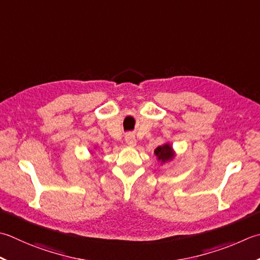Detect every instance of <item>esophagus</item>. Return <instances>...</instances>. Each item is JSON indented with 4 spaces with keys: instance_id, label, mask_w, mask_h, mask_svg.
Masks as SVG:
<instances>
[{
    "instance_id": "esophagus-1",
    "label": "esophagus",
    "mask_w": 260,
    "mask_h": 260,
    "mask_svg": "<svg viewBox=\"0 0 260 260\" xmlns=\"http://www.w3.org/2000/svg\"><path fill=\"white\" fill-rule=\"evenodd\" d=\"M125 141H126V144L131 146V147H134L136 145V139H135V135L133 134H127L125 136Z\"/></svg>"
}]
</instances>
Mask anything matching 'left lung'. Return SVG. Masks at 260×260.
<instances>
[{
  "label": "left lung",
  "mask_w": 260,
  "mask_h": 260,
  "mask_svg": "<svg viewBox=\"0 0 260 260\" xmlns=\"http://www.w3.org/2000/svg\"><path fill=\"white\" fill-rule=\"evenodd\" d=\"M154 154L156 156V160L159 161L161 165H165L170 164L171 161L175 160L176 151L174 150V147H172L169 142H166V143L156 147L154 150Z\"/></svg>",
  "instance_id": "obj_1"
}]
</instances>
